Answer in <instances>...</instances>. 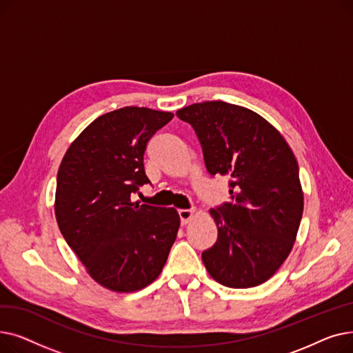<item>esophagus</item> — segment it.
<instances>
[{
    "label": "esophagus",
    "instance_id": "1",
    "mask_svg": "<svg viewBox=\"0 0 353 353\" xmlns=\"http://www.w3.org/2000/svg\"><path fill=\"white\" fill-rule=\"evenodd\" d=\"M193 214H194V212L190 209H180L179 216L181 220V225H188L189 221L193 219Z\"/></svg>",
    "mask_w": 353,
    "mask_h": 353
}]
</instances>
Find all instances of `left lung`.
Here are the masks:
<instances>
[{"mask_svg": "<svg viewBox=\"0 0 353 353\" xmlns=\"http://www.w3.org/2000/svg\"><path fill=\"white\" fill-rule=\"evenodd\" d=\"M200 141L210 176H228L230 201L210 210L216 243L201 253L223 286L262 285L289 256L303 213L299 165L282 134L254 111L225 101L177 110Z\"/></svg>", "mask_w": 353, "mask_h": 353, "instance_id": "obj_1", "label": "left lung"}]
</instances>
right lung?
<instances>
[{
	"instance_id": "1",
	"label": "right lung",
	"mask_w": 353,
	"mask_h": 353,
	"mask_svg": "<svg viewBox=\"0 0 353 353\" xmlns=\"http://www.w3.org/2000/svg\"><path fill=\"white\" fill-rule=\"evenodd\" d=\"M173 113L123 107L92 121L60 164L55 219L90 276L114 292H136L161 273L180 217L174 208L133 201L150 183L147 141Z\"/></svg>"
}]
</instances>
